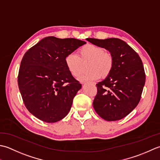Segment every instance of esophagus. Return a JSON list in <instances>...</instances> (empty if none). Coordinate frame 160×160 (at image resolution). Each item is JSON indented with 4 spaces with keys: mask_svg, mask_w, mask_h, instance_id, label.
I'll return each instance as SVG.
<instances>
[{
    "mask_svg": "<svg viewBox=\"0 0 160 160\" xmlns=\"http://www.w3.org/2000/svg\"><path fill=\"white\" fill-rule=\"evenodd\" d=\"M88 83V82H87ZM92 83V85H95V83Z\"/></svg>",
    "mask_w": 160,
    "mask_h": 160,
    "instance_id": "34e87169",
    "label": "esophagus"
}]
</instances>
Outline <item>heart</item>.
Wrapping results in <instances>:
<instances>
[{"mask_svg": "<svg viewBox=\"0 0 160 160\" xmlns=\"http://www.w3.org/2000/svg\"><path fill=\"white\" fill-rule=\"evenodd\" d=\"M87 63V70L79 77L81 81L98 79L106 77L110 74L113 65L111 54L104 52L103 49L96 45H85L79 50V56L74 53H70L65 57V64L68 70L74 77H79L82 72L83 65Z\"/></svg>", "mask_w": 160, "mask_h": 160, "instance_id": "1", "label": "heart"}]
</instances>
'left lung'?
Returning <instances> with one entry per match:
<instances>
[{
	"label": "left lung",
	"instance_id": "obj_1",
	"mask_svg": "<svg viewBox=\"0 0 160 160\" xmlns=\"http://www.w3.org/2000/svg\"><path fill=\"white\" fill-rule=\"evenodd\" d=\"M86 40L106 49L113 60L110 74L97 84V94L93 102L94 110L106 121L122 119L135 109L141 99L146 81L141 58L119 38H88Z\"/></svg>",
	"mask_w": 160,
	"mask_h": 160
}]
</instances>
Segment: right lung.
<instances>
[{
	"mask_svg": "<svg viewBox=\"0 0 160 160\" xmlns=\"http://www.w3.org/2000/svg\"><path fill=\"white\" fill-rule=\"evenodd\" d=\"M86 43L73 38L48 37L24 54L18 88L25 107L38 119L54 123L70 112L81 84L68 70L65 57Z\"/></svg>",
	"mask_w": 160,
	"mask_h": 160,
	"instance_id": "right-lung-1",
	"label": "right lung"
}]
</instances>
